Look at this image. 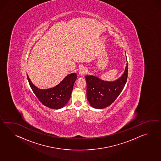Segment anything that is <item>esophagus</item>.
Segmentation results:
<instances>
[{
  "label": "esophagus",
  "instance_id": "1",
  "mask_svg": "<svg viewBox=\"0 0 161 161\" xmlns=\"http://www.w3.org/2000/svg\"><path fill=\"white\" fill-rule=\"evenodd\" d=\"M87 72V70L85 68H82L80 70V72H79V74L80 75H86Z\"/></svg>",
  "mask_w": 161,
  "mask_h": 161
}]
</instances>
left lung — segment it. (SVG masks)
I'll list each match as a JSON object with an SVG mask.
<instances>
[{
  "instance_id": "obj_1",
  "label": "left lung",
  "mask_w": 161,
  "mask_h": 161,
  "mask_svg": "<svg viewBox=\"0 0 161 161\" xmlns=\"http://www.w3.org/2000/svg\"><path fill=\"white\" fill-rule=\"evenodd\" d=\"M128 64L119 79L108 82L93 75L86 76V97L91 105L96 108H104L111 105L124 89L128 78Z\"/></svg>"
}]
</instances>
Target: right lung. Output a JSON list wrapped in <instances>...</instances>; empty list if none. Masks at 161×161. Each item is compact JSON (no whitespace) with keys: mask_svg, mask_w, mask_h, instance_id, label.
<instances>
[{"mask_svg":"<svg viewBox=\"0 0 161 161\" xmlns=\"http://www.w3.org/2000/svg\"><path fill=\"white\" fill-rule=\"evenodd\" d=\"M27 79L33 92L43 105L51 108L59 109L64 107L70 99L77 75L70 74L58 85L47 89H39L33 84L28 75Z\"/></svg>","mask_w":161,"mask_h":161,"instance_id":"obj_1","label":"right lung"}]
</instances>
